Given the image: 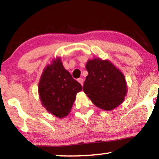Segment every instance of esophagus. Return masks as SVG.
<instances>
[{
	"label": "esophagus",
	"instance_id": "34e87169",
	"mask_svg": "<svg viewBox=\"0 0 159 159\" xmlns=\"http://www.w3.org/2000/svg\"><path fill=\"white\" fill-rule=\"evenodd\" d=\"M78 81L81 84V86L84 85V79H83V78H78Z\"/></svg>",
	"mask_w": 159,
	"mask_h": 159
}]
</instances>
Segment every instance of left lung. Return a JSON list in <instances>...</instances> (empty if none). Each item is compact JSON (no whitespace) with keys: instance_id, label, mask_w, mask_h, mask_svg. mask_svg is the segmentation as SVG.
I'll list each match as a JSON object with an SVG mask.
<instances>
[{"instance_id":"left-lung-1","label":"left lung","mask_w":159,"mask_h":159,"mask_svg":"<svg viewBox=\"0 0 159 159\" xmlns=\"http://www.w3.org/2000/svg\"><path fill=\"white\" fill-rule=\"evenodd\" d=\"M88 75L83 90L97 107L111 111L120 105L127 93L125 78L108 60L93 59L86 65Z\"/></svg>"}]
</instances>
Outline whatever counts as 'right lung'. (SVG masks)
I'll list each match as a JSON object with an SVG mask.
<instances>
[{
  "instance_id": "obj_1",
  "label": "right lung",
  "mask_w": 159,
  "mask_h": 159,
  "mask_svg": "<svg viewBox=\"0 0 159 159\" xmlns=\"http://www.w3.org/2000/svg\"><path fill=\"white\" fill-rule=\"evenodd\" d=\"M82 86L65 69L61 59H53L43 70L39 82L40 100L47 111L56 117L63 118L71 111Z\"/></svg>"
}]
</instances>
